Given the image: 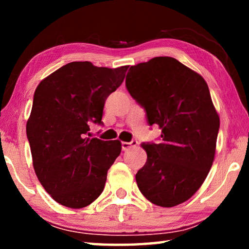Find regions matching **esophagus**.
Here are the masks:
<instances>
[{"label":"esophagus","mask_w":249,"mask_h":249,"mask_svg":"<svg viewBox=\"0 0 249 249\" xmlns=\"http://www.w3.org/2000/svg\"><path fill=\"white\" fill-rule=\"evenodd\" d=\"M138 142L137 141H132V142H122V149L123 150H127L130 147L137 146Z\"/></svg>","instance_id":"esophagus-1"}]
</instances>
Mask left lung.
I'll use <instances>...</instances> for the list:
<instances>
[{
    "label": "left lung",
    "mask_w": 249,
    "mask_h": 249,
    "mask_svg": "<svg viewBox=\"0 0 249 249\" xmlns=\"http://www.w3.org/2000/svg\"><path fill=\"white\" fill-rule=\"evenodd\" d=\"M126 88L145 108L161 142H142L147 161L136 182L147 200L171 208L199 190L215 156L220 117L205 80L171 57L132 66Z\"/></svg>",
    "instance_id": "left-lung-1"
}]
</instances>
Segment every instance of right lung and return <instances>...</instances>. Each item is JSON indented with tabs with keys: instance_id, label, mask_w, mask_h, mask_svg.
I'll return each mask as SVG.
<instances>
[{
	"instance_id": "add662e5",
	"label": "right lung",
	"mask_w": 249,
	"mask_h": 249,
	"mask_svg": "<svg viewBox=\"0 0 249 249\" xmlns=\"http://www.w3.org/2000/svg\"><path fill=\"white\" fill-rule=\"evenodd\" d=\"M128 66L111 69L73 61L36 88L26 134L39 182L59 204L81 209L102 193L120 141L90 138L102 124L105 100L124 81Z\"/></svg>"
}]
</instances>
